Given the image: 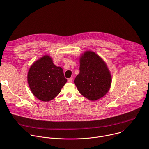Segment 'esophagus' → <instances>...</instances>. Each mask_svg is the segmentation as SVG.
<instances>
[{"label":"esophagus","instance_id":"esophagus-1","mask_svg":"<svg viewBox=\"0 0 149 149\" xmlns=\"http://www.w3.org/2000/svg\"><path fill=\"white\" fill-rule=\"evenodd\" d=\"M72 80H73L72 78H68V81L69 82H71L72 81Z\"/></svg>","mask_w":149,"mask_h":149}]
</instances>
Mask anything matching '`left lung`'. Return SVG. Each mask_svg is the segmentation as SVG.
I'll list each match as a JSON object with an SVG mask.
<instances>
[{
  "instance_id": "obj_1",
  "label": "left lung",
  "mask_w": 149,
  "mask_h": 149,
  "mask_svg": "<svg viewBox=\"0 0 149 149\" xmlns=\"http://www.w3.org/2000/svg\"><path fill=\"white\" fill-rule=\"evenodd\" d=\"M79 62V73L74 81L79 92L91 101L104 96L111 84V76L105 63L90 51L84 52Z\"/></svg>"
}]
</instances>
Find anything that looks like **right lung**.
Wrapping results in <instances>:
<instances>
[{
    "mask_svg": "<svg viewBox=\"0 0 149 149\" xmlns=\"http://www.w3.org/2000/svg\"><path fill=\"white\" fill-rule=\"evenodd\" d=\"M67 81L62 68L55 65L48 55L35 62L28 74L32 93L43 101H51L56 97Z\"/></svg>",
    "mask_w": 149,
    "mask_h": 149,
    "instance_id": "1",
    "label": "right lung"
}]
</instances>
